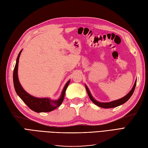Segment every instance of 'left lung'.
Wrapping results in <instances>:
<instances>
[{"mask_svg": "<svg viewBox=\"0 0 148 148\" xmlns=\"http://www.w3.org/2000/svg\"><path fill=\"white\" fill-rule=\"evenodd\" d=\"M136 82H137V79L135 81V83H134V84L132 90H130L129 92V93L127 94L125 97H123V98H122L121 99H116V100H114V101H112L110 102H106V103L99 102V101H98L97 100H96V99L93 98V97L92 96V95L91 94L90 91V90H89V88H88L86 84H85V87H86V91L88 92L89 97H90V99L92 101V103H94L96 105L99 106V107H101L103 108H111L116 107V106H119L123 103H125L127 101L130 97H131V96L132 95L133 92H134V90H135V88L136 86Z\"/></svg>", "mask_w": 148, "mask_h": 148, "instance_id": "left-lung-1", "label": "left lung"}]
</instances>
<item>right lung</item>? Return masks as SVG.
Segmentation results:
<instances>
[{"instance_id":"add662e5","label":"right lung","mask_w":148,"mask_h":148,"mask_svg":"<svg viewBox=\"0 0 148 148\" xmlns=\"http://www.w3.org/2000/svg\"><path fill=\"white\" fill-rule=\"evenodd\" d=\"M22 51L23 50L19 51L18 56L17 57L16 63L13 73L14 86L17 95L19 96L20 98L24 101V103H25L26 105L34 112L40 113L53 111V110L57 108L58 106H59L62 104V103L65 97V93H66V91L69 84L70 80H69L66 85L64 86L60 95V97L57 99H51L49 98H36L27 93L24 90L21 84H20L18 75L19 59Z\"/></svg>"}]
</instances>
